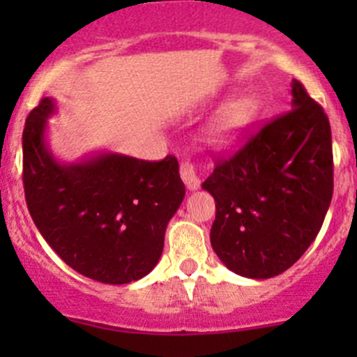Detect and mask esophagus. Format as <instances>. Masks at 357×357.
I'll use <instances>...</instances> for the list:
<instances>
[{
    "mask_svg": "<svg viewBox=\"0 0 357 357\" xmlns=\"http://www.w3.org/2000/svg\"><path fill=\"white\" fill-rule=\"evenodd\" d=\"M179 174H181V179L185 181L186 188H188L190 192H195V190L200 188V178H199V174H197V169L192 162H188V160L181 162Z\"/></svg>",
    "mask_w": 357,
    "mask_h": 357,
    "instance_id": "1",
    "label": "esophagus"
}]
</instances>
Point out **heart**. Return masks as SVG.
I'll return each instance as SVG.
<instances>
[{"mask_svg": "<svg viewBox=\"0 0 357 357\" xmlns=\"http://www.w3.org/2000/svg\"><path fill=\"white\" fill-rule=\"evenodd\" d=\"M259 112V102L252 95H240L222 103L208 121L204 131L205 143L211 146H228L242 138L254 124Z\"/></svg>", "mask_w": 357, "mask_h": 357, "instance_id": "b5f03b06", "label": "heart"}]
</instances>
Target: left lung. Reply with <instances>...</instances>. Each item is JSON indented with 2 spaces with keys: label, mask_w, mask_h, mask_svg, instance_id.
Here are the masks:
<instances>
[{
  "label": "left lung",
  "mask_w": 357,
  "mask_h": 357,
  "mask_svg": "<svg viewBox=\"0 0 357 357\" xmlns=\"http://www.w3.org/2000/svg\"><path fill=\"white\" fill-rule=\"evenodd\" d=\"M215 200L211 243L229 271L273 278L314 242L333 195L332 129L291 81V110L266 124L202 183Z\"/></svg>",
  "instance_id": "1"
}]
</instances>
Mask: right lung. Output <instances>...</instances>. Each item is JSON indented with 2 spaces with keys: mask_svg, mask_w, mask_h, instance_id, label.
<instances>
[{
  "mask_svg": "<svg viewBox=\"0 0 357 357\" xmlns=\"http://www.w3.org/2000/svg\"><path fill=\"white\" fill-rule=\"evenodd\" d=\"M55 100L43 98L25 121L24 190L43 238L82 276L124 285L149 275L167 222L185 199L176 157L160 162L102 152L74 164L46 142Z\"/></svg>",
  "mask_w": 357,
  "mask_h": 357,
  "instance_id": "obj_1",
  "label": "right lung"
}]
</instances>
